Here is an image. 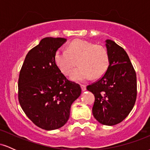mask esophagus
Listing matches in <instances>:
<instances>
[{
	"label": "esophagus",
	"instance_id": "obj_1",
	"mask_svg": "<svg viewBox=\"0 0 150 150\" xmlns=\"http://www.w3.org/2000/svg\"><path fill=\"white\" fill-rule=\"evenodd\" d=\"M80 87H81V88H82V92H85V91L86 90V86L84 85H81Z\"/></svg>",
	"mask_w": 150,
	"mask_h": 150
}]
</instances>
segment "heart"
<instances>
[{
	"label": "heart",
	"mask_w": 150,
	"mask_h": 150,
	"mask_svg": "<svg viewBox=\"0 0 150 150\" xmlns=\"http://www.w3.org/2000/svg\"><path fill=\"white\" fill-rule=\"evenodd\" d=\"M79 67L70 75V80L82 82L102 76L108 69L109 59L107 50L99 44L82 39H75L67 46V50L55 52L54 62L64 75L70 74L77 64Z\"/></svg>",
	"instance_id": "1"
}]
</instances>
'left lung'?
<instances>
[{"label": "left lung", "mask_w": 150, "mask_h": 150, "mask_svg": "<svg viewBox=\"0 0 150 150\" xmlns=\"http://www.w3.org/2000/svg\"><path fill=\"white\" fill-rule=\"evenodd\" d=\"M109 65L104 76L88 85L94 95L93 116L103 125L123 121L133 108L137 97L136 73L125 51L115 42L106 39Z\"/></svg>", "instance_id": "left-lung-1"}]
</instances>
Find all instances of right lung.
<instances>
[{
	"label": "right lung",
	"instance_id": "1",
	"mask_svg": "<svg viewBox=\"0 0 150 150\" xmlns=\"http://www.w3.org/2000/svg\"><path fill=\"white\" fill-rule=\"evenodd\" d=\"M64 38L46 37L26 56L18 80V99L30 119L39 128H61L70 107L80 96L78 84L68 80L54 62V54L66 42Z\"/></svg>",
	"mask_w": 150,
	"mask_h": 150
}]
</instances>
